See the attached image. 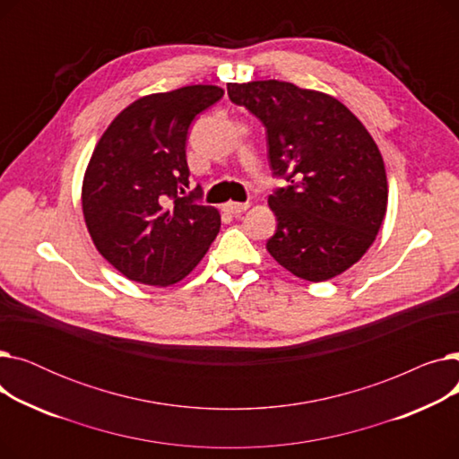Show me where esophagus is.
Here are the masks:
<instances>
[{
  "label": "esophagus",
  "instance_id": "esophagus-1",
  "mask_svg": "<svg viewBox=\"0 0 459 459\" xmlns=\"http://www.w3.org/2000/svg\"><path fill=\"white\" fill-rule=\"evenodd\" d=\"M249 208V203H227V204H223V210L225 212H229V213H232V215H238V213H242V212H246Z\"/></svg>",
  "mask_w": 459,
  "mask_h": 459
}]
</instances>
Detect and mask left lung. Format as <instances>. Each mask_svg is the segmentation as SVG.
<instances>
[{
    "label": "left lung",
    "instance_id": "8db88e82",
    "mask_svg": "<svg viewBox=\"0 0 459 459\" xmlns=\"http://www.w3.org/2000/svg\"><path fill=\"white\" fill-rule=\"evenodd\" d=\"M230 102L266 128L277 230L270 255L299 279L320 282L367 253L387 212V175L372 135L329 94L266 80L229 83Z\"/></svg>",
    "mask_w": 459,
    "mask_h": 459
}]
</instances>
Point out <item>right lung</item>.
I'll return each mask as SVG.
<instances>
[{
  "label": "right lung",
  "mask_w": 459,
  "mask_h": 459,
  "mask_svg": "<svg viewBox=\"0 0 459 459\" xmlns=\"http://www.w3.org/2000/svg\"><path fill=\"white\" fill-rule=\"evenodd\" d=\"M223 89L189 85L120 111L100 137L83 178L82 204L96 249L125 277L152 286L184 279L215 239L221 217L189 186L186 141Z\"/></svg>",
  "instance_id": "right-lung-1"
}]
</instances>
